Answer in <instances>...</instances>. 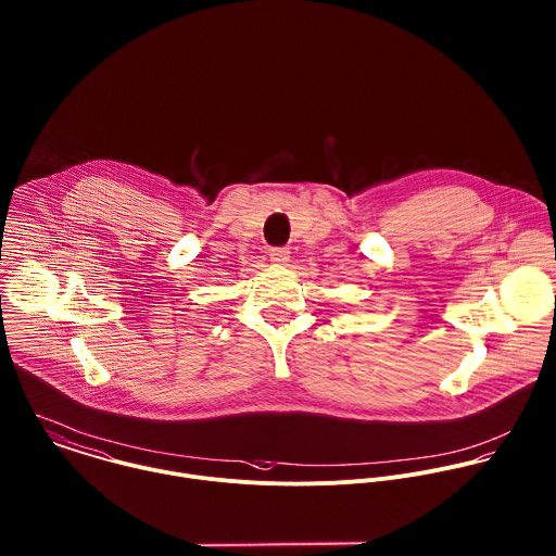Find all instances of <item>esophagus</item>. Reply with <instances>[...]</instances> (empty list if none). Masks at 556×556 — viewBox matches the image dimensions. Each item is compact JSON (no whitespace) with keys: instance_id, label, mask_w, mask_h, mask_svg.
<instances>
[{"instance_id":"esophagus-1","label":"esophagus","mask_w":556,"mask_h":556,"mask_svg":"<svg viewBox=\"0 0 556 556\" xmlns=\"http://www.w3.org/2000/svg\"><path fill=\"white\" fill-rule=\"evenodd\" d=\"M270 262L275 266H286L290 262V251L288 249H270Z\"/></svg>"}]
</instances>
